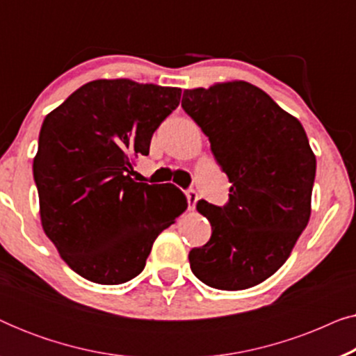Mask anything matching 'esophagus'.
<instances>
[{
    "instance_id": "obj_1",
    "label": "esophagus",
    "mask_w": 356,
    "mask_h": 356,
    "mask_svg": "<svg viewBox=\"0 0 356 356\" xmlns=\"http://www.w3.org/2000/svg\"><path fill=\"white\" fill-rule=\"evenodd\" d=\"M186 199H188L189 209H194V206H196L199 196H197V193L194 191V189H188V191H186Z\"/></svg>"
}]
</instances>
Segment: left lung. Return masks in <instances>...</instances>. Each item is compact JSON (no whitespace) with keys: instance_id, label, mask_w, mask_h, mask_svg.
I'll use <instances>...</instances> for the list:
<instances>
[{"instance_id":"left-lung-1","label":"left lung","mask_w":356,"mask_h":356,"mask_svg":"<svg viewBox=\"0 0 356 356\" xmlns=\"http://www.w3.org/2000/svg\"><path fill=\"white\" fill-rule=\"evenodd\" d=\"M181 106L232 183L223 207L197 202L212 236L189 251L191 270L212 289H250L284 266L308 225L316 157L300 121L250 82L184 90Z\"/></svg>"}]
</instances>
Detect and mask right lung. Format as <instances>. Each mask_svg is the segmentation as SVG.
Returning <instances> with one entry per match:
<instances>
[{
	"instance_id": "obj_1",
	"label": "right lung",
	"mask_w": 356,
	"mask_h": 356,
	"mask_svg": "<svg viewBox=\"0 0 356 356\" xmlns=\"http://www.w3.org/2000/svg\"><path fill=\"white\" fill-rule=\"evenodd\" d=\"M181 89L97 79L43 120L33 179L45 235L76 274L102 285L143 272L160 233L186 211L177 186L136 183L131 162L147 155L154 131Z\"/></svg>"
}]
</instances>
